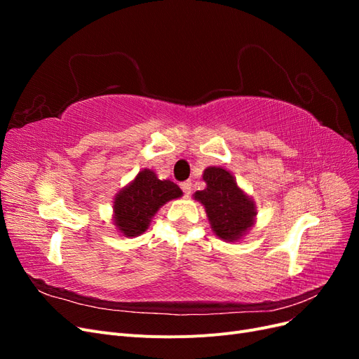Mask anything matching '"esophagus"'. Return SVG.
Here are the masks:
<instances>
[{
  "mask_svg": "<svg viewBox=\"0 0 359 359\" xmlns=\"http://www.w3.org/2000/svg\"><path fill=\"white\" fill-rule=\"evenodd\" d=\"M181 190L184 191V194H189L191 193V182L190 181H184V182H181Z\"/></svg>",
  "mask_w": 359,
  "mask_h": 359,
  "instance_id": "1",
  "label": "esophagus"
}]
</instances>
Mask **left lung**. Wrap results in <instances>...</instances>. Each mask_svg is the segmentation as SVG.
Wrapping results in <instances>:
<instances>
[{
	"label": "left lung",
	"mask_w": 359,
	"mask_h": 359,
	"mask_svg": "<svg viewBox=\"0 0 359 359\" xmlns=\"http://www.w3.org/2000/svg\"><path fill=\"white\" fill-rule=\"evenodd\" d=\"M202 180L206 187L193 194L208 217L215 236L226 243L243 240L256 224L257 206L240 187L232 173L222 166H208Z\"/></svg>",
	"instance_id": "8db88e82"
}]
</instances>
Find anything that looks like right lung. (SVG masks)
Returning a JSON list of instances; mask_svg holds the SVG:
<instances>
[{"mask_svg": "<svg viewBox=\"0 0 359 359\" xmlns=\"http://www.w3.org/2000/svg\"><path fill=\"white\" fill-rule=\"evenodd\" d=\"M181 196L175 182L160 180L153 169L139 170L114 198L112 220L116 231L127 238L142 235L161 206Z\"/></svg>", "mask_w": 359, "mask_h": 359, "instance_id": "1", "label": "right lung"}]
</instances>
